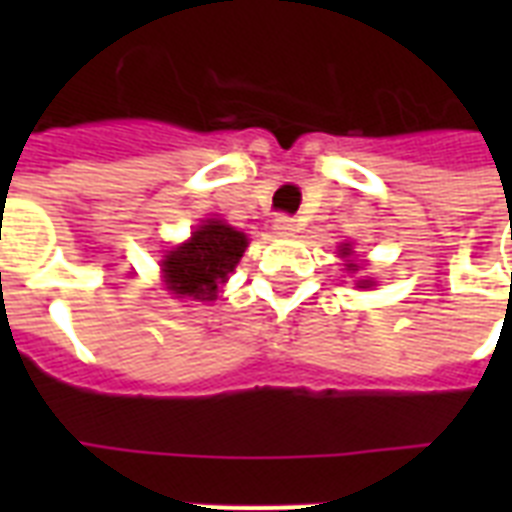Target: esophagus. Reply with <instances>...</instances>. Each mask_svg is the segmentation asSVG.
<instances>
[{"mask_svg":"<svg viewBox=\"0 0 512 512\" xmlns=\"http://www.w3.org/2000/svg\"><path fill=\"white\" fill-rule=\"evenodd\" d=\"M295 228H297V223L289 215H279L276 220H273V231L279 233V236H292V233H295Z\"/></svg>","mask_w":512,"mask_h":512,"instance_id":"obj_1","label":"esophagus"}]
</instances>
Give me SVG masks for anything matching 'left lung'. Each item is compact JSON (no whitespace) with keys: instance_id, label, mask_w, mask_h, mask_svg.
Wrapping results in <instances>:
<instances>
[{"instance_id":"8db88e82","label":"left lung","mask_w":512,"mask_h":512,"mask_svg":"<svg viewBox=\"0 0 512 512\" xmlns=\"http://www.w3.org/2000/svg\"><path fill=\"white\" fill-rule=\"evenodd\" d=\"M342 255H350L348 244L342 247ZM348 271H358V265H356V263H348ZM361 287H369V281H361Z\"/></svg>"}]
</instances>
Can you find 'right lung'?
<instances>
[{
  "instance_id": "obj_1",
  "label": "right lung",
  "mask_w": 512,
  "mask_h": 512,
  "mask_svg": "<svg viewBox=\"0 0 512 512\" xmlns=\"http://www.w3.org/2000/svg\"><path fill=\"white\" fill-rule=\"evenodd\" d=\"M247 249V236L220 220H207L191 241L172 249L164 260L167 289L177 297L215 300L217 287L228 279Z\"/></svg>"
}]
</instances>
